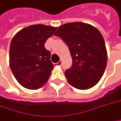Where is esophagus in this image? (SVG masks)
<instances>
[{
  "instance_id": "1",
  "label": "esophagus",
  "mask_w": 121,
  "mask_h": 121,
  "mask_svg": "<svg viewBox=\"0 0 121 121\" xmlns=\"http://www.w3.org/2000/svg\"><path fill=\"white\" fill-rule=\"evenodd\" d=\"M54 65H55V66H60L61 65V60H60L57 63L54 64Z\"/></svg>"
}]
</instances>
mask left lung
Instances as JSON below:
<instances>
[{"instance_id":"obj_1","label":"left lung","mask_w":121,"mask_h":121,"mask_svg":"<svg viewBox=\"0 0 121 121\" xmlns=\"http://www.w3.org/2000/svg\"><path fill=\"white\" fill-rule=\"evenodd\" d=\"M55 35L62 39L71 52L73 64L65 71L69 83L80 90L95 86L107 62L104 40L99 30L88 23L74 22L60 26Z\"/></svg>"}]
</instances>
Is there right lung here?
I'll list each match as a JSON object with an SVG mask.
<instances>
[{
    "label": "right lung",
    "instance_id": "1",
    "mask_svg": "<svg viewBox=\"0 0 121 121\" xmlns=\"http://www.w3.org/2000/svg\"><path fill=\"white\" fill-rule=\"evenodd\" d=\"M57 28L32 25L23 28L13 37L9 48V66L23 87L38 89L48 80L54 66L44 43Z\"/></svg>",
    "mask_w": 121,
    "mask_h": 121
}]
</instances>
